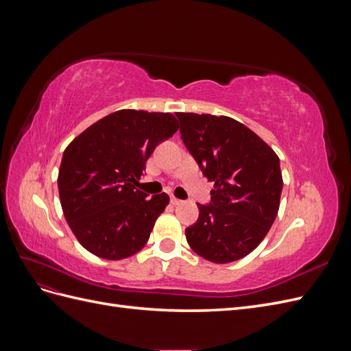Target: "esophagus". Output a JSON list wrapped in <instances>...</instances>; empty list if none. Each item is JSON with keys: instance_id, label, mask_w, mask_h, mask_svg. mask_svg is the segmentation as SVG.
Segmentation results:
<instances>
[{"instance_id": "1", "label": "esophagus", "mask_w": 351, "mask_h": 351, "mask_svg": "<svg viewBox=\"0 0 351 351\" xmlns=\"http://www.w3.org/2000/svg\"><path fill=\"white\" fill-rule=\"evenodd\" d=\"M171 204H173V205H180V204H183V200H180V199L171 196Z\"/></svg>"}]
</instances>
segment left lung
<instances>
[{
	"label": "left lung",
	"instance_id": "left-lung-1",
	"mask_svg": "<svg viewBox=\"0 0 351 351\" xmlns=\"http://www.w3.org/2000/svg\"><path fill=\"white\" fill-rule=\"evenodd\" d=\"M182 139L208 182L210 204L186 228L189 246L214 263L247 256L268 234L282 190L280 159L246 125L226 115L176 112Z\"/></svg>",
	"mask_w": 351,
	"mask_h": 351
}]
</instances>
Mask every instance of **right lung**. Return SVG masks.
Instances as JSON below:
<instances>
[{"label":"right lung","instance_id":"1","mask_svg":"<svg viewBox=\"0 0 351 351\" xmlns=\"http://www.w3.org/2000/svg\"><path fill=\"white\" fill-rule=\"evenodd\" d=\"M177 130L169 112L120 110L66 147L58 171L61 208L73 234L95 256L125 259L149 240L169 197H147L136 184L156 145Z\"/></svg>","mask_w":351,"mask_h":351}]
</instances>
